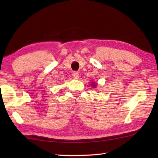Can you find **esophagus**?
<instances>
[{"label":"esophagus","instance_id":"34e87169","mask_svg":"<svg viewBox=\"0 0 158 158\" xmlns=\"http://www.w3.org/2000/svg\"><path fill=\"white\" fill-rule=\"evenodd\" d=\"M73 76L74 79H78L79 78V73H77V72H74L73 74Z\"/></svg>","mask_w":158,"mask_h":158}]
</instances>
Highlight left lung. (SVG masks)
Returning <instances> with one entry per match:
<instances>
[{
    "instance_id": "left-lung-1",
    "label": "left lung",
    "mask_w": 158,
    "mask_h": 158,
    "mask_svg": "<svg viewBox=\"0 0 158 158\" xmlns=\"http://www.w3.org/2000/svg\"><path fill=\"white\" fill-rule=\"evenodd\" d=\"M91 85H92V86H93V88H95V86H96V85H97V84H95H95H94V83H93V82H92V84H91Z\"/></svg>"
}]
</instances>
